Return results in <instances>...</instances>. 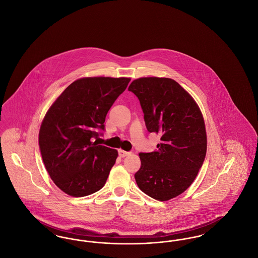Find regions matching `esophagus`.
Segmentation results:
<instances>
[{
    "label": "esophagus",
    "instance_id": "1",
    "mask_svg": "<svg viewBox=\"0 0 258 258\" xmlns=\"http://www.w3.org/2000/svg\"><path fill=\"white\" fill-rule=\"evenodd\" d=\"M118 153H119V156H120L121 158H124V157H126V156H128V155L131 154L130 152H125V151H123V150H119Z\"/></svg>",
    "mask_w": 258,
    "mask_h": 258
}]
</instances>
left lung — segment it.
Segmentation results:
<instances>
[{
  "mask_svg": "<svg viewBox=\"0 0 258 258\" xmlns=\"http://www.w3.org/2000/svg\"><path fill=\"white\" fill-rule=\"evenodd\" d=\"M128 91L140 101L148 132L160 135L156 151L139 153L136 184L156 200L178 197L192 184L205 160L207 137L201 111L170 78H139Z\"/></svg>",
  "mask_w": 258,
  "mask_h": 258,
  "instance_id": "8db88e82",
  "label": "left lung"
}]
</instances>
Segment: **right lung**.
Wrapping results in <instances>:
<instances>
[{
	"label": "right lung",
	"instance_id": "right-lung-1",
	"mask_svg": "<svg viewBox=\"0 0 258 258\" xmlns=\"http://www.w3.org/2000/svg\"><path fill=\"white\" fill-rule=\"evenodd\" d=\"M130 78L86 77L73 82L47 111L38 135L45 168L69 196L99 190L118 157L117 150L98 145L105 117Z\"/></svg>",
	"mask_w": 258,
	"mask_h": 258
}]
</instances>
